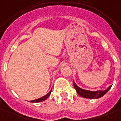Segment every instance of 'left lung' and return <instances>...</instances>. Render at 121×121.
Returning <instances> with one entry per match:
<instances>
[{
    "label": "left lung",
    "mask_w": 121,
    "mask_h": 121,
    "mask_svg": "<svg viewBox=\"0 0 121 121\" xmlns=\"http://www.w3.org/2000/svg\"><path fill=\"white\" fill-rule=\"evenodd\" d=\"M73 86H74V88L76 89L78 94L82 97L88 98V99H97V98H101L104 94H106L107 92L110 89L112 86H110L104 90L91 91V90H87L82 89L81 88H80L79 86L76 85V84L73 81Z\"/></svg>",
    "instance_id": "obj_1"
}]
</instances>
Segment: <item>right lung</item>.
<instances>
[{
	"label": "right lung",
	"mask_w": 121,
	"mask_h": 121,
	"mask_svg": "<svg viewBox=\"0 0 121 121\" xmlns=\"http://www.w3.org/2000/svg\"><path fill=\"white\" fill-rule=\"evenodd\" d=\"M51 92H52V90L49 91V92L48 93V94H46V95H45L43 96H42L41 98H38V99H36V100H31V102H43V101H45L46 99L48 98H49V96H50V94H51Z\"/></svg>",
	"instance_id": "right-lung-1"
}]
</instances>
